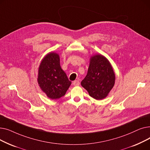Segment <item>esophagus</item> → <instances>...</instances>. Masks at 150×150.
I'll list each match as a JSON object with an SVG mask.
<instances>
[{"mask_svg":"<svg viewBox=\"0 0 150 150\" xmlns=\"http://www.w3.org/2000/svg\"><path fill=\"white\" fill-rule=\"evenodd\" d=\"M73 84L75 86H79L80 85V82L78 80H75L73 82Z\"/></svg>","mask_w":150,"mask_h":150,"instance_id":"34e87169","label":"esophagus"}]
</instances>
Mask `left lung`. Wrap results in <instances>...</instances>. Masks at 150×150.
<instances>
[{
  "label": "left lung",
  "mask_w": 150,
  "mask_h": 150,
  "mask_svg": "<svg viewBox=\"0 0 150 150\" xmlns=\"http://www.w3.org/2000/svg\"><path fill=\"white\" fill-rule=\"evenodd\" d=\"M89 61L88 74L81 84L91 97L103 100L115 84V72L109 61L101 54L92 55Z\"/></svg>",
  "instance_id": "left-lung-1"
}]
</instances>
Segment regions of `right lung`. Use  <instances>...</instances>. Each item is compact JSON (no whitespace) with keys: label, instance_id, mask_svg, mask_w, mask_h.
Returning a JSON list of instances; mask_svg holds the SVG:
<instances>
[{"label":"right lung","instance_id":"obj_1","mask_svg":"<svg viewBox=\"0 0 150 150\" xmlns=\"http://www.w3.org/2000/svg\"><path fill=\"white\" fill-rule=\"evenodd\" d=\"M37 81L47 97L55 100L64 96L72 83L60 66L58 53L51 52L41 60Z\"/></svg>","mask_w":150,"mask_h":150}]
</instances>
